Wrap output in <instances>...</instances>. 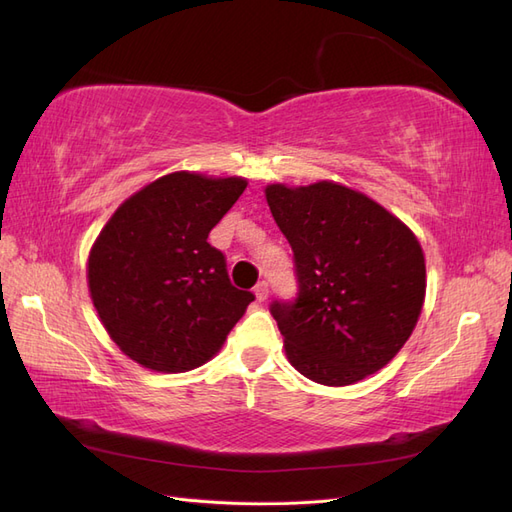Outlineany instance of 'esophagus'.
<instances>
[{"mask_svg":"<svg viewBox=\"0 0 512 512\" xmlns=\"http://www.w3.org/2000/svg\"><path fill=\"white\" fill-rule=\"evenodd\" d=\"M254 294H256V301H267V297H269V284L267 282H260V284H256V288H254Z\"/></svg>","mask_w":512,"mask_h":512,"instance_id":"esophagus-1","label":"esophagus"}]
</instances>
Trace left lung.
<instances>
[{"instance_id":"obj_1","label":"left lung","mask_w":512,"mask_h":512,"mask_svg":"<svg viewBox=\"0 0 512 512\" xmlns=\"http://www.w3.org/2000/svg\"><path fill=\"white\" fill-rule=\"evenodd\" d=\"M265 196L299 280L294 303L271 305L290 365L324 386L376 374L421 316V243L397 215L342 183H271Z\"/></svg>"}]
</instances>
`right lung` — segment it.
Here are the masks:
<instances>
[{
  "mask_svg": "<svg viewBox=\"0 0 512 512\" xmlns=\"http://www.w3.org/2000/svg\"><path fill=\"white\" fill-rule=\"evenodd\" d=\"M245 188L243 177L177 170L123 200L100 230L89 294L106 333L138 365L162 374L200 367L254 301L207 243Z\"/></svg>",
  "mask_w": 512,
  "mask_h": 512,
  "instance_id": "right-lung-1",
  "label": "right lung"
}]
</instances>
